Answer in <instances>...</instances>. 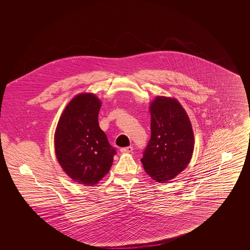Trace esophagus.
I'll use <instances>...</instances> for the list:
<instances>
[{
    "mask_svg": "<svg viewBox=\"0 0 250 250\" xmlns=\"http://www.w3.org/2000/svg\"><path fill=\"white\" fill-rule=\"evenodd\" d=\"M121 153L123 154H128V153H132L133 151V147L132 146H128V147H124V148H121L120 149Z\"/></svg>",
    "mask_w": 250,
    "mask_h": 250,
    "instance_id": "1",
    "label": "esophagus"
}]
</instances>
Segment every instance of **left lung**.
I'll use <instances>...</instances> for the list:
<instances>
[{
    "label": "left lung",
    "mask_w": 250,
    "mask_h": 250,
    "mask_svg": "<svg viewBox=\"0 0 250 250\" xmlns=\"http://www.w3.org/2000/svg\"><path fill=\"white\" fill-rule=\"evenodd\" d=\"M149 109L151 139L141 161L151 178L167 183L190 162L195 145L192 125L186 109L174 97L157 95Z\"/></svg>",
    "instance_id": "left-lung-1"
}]
</instances>
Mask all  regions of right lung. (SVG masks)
<instances>
[{"instance_id":"right-lung-1","label":"right lung","mask_w":250,"mask_h":250,"mask_svg":"<svg viewBox=\"0 0 250 250\" xmlns=\"http://www.w3.org/2000/svg\"><path fill=\"white\" fill-rule=\"evenodd\" d=\"M100 99L93 93L74 96L60 116L54 149L60 166L74 182L94 187L107 175L115 150L98 124Z\"/></svg>"}]
</instances>
